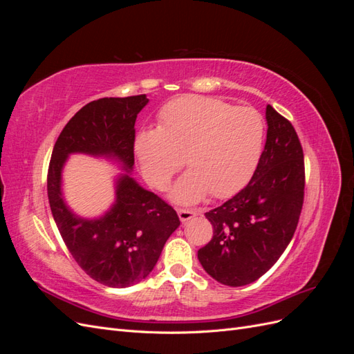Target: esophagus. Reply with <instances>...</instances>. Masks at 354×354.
I'll use <instances>...</instances> for the list:
<instances>
[{
	"instance_id": "1",
	"label": "esophagus",
	"mask_w": 354,
	"mask_h": 354,
	"mask_svg": "<svg viewBox=\"0 0 354 354\" xmlns=\"http://www.w3.org/2000/svg\"><path fill=\"white\" fill-rule=\"evenodd\" d=\"M178 212V217H180V221L181 223H186L189 221L190 218H194L195 216H198V214L202 212V209H192V208H178L177 209Z\"/></svg>"
}]
</instances>
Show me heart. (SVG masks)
Returning a JSON list of instances; mask_svg holds the SVG:
<instances>
[{
  "label": "heart",
  "instance_id": "b5f03b06",
  "mask_svg": "<svg viewBox=\"0 0 354 354\" xmlns=\"http://www.w3.org/2000/svg\"><path fill=\"white\" fill-rule=\"evenodd\" d=\"M264 121L252 108L203 95H185L165 104L158 130L142 131L134 151L145 178L164 190L181 167L189 173L173 189V199L198 202L211 194L230 198L248 183L259 164Z\"/></svg>",
  "mask_w": 354,
  "mask_h": 354
}]
</instances>
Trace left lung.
I'll use <instances>...</instances> for the list:
<instances>
[{"label": "left lung", "instance_id": "8db88e82", "mask_svg": "<svg viewBox=\"0 0 354 354\" xmlns=\"http://www.w3.org/2000/svg\"><path fill=\"white\" fill-rule=\"evenodd\" d=\"M266 120L264 151L250 183L205 212L214 234L198 259L223 285H248L269 270L291 242L303 209L304 153L295 128L270 104Z\"/></svg>", "mask_w": 354, "mask_h": 354}]
</instances>
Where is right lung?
Listing matches in <instances>:
<instances>
[{
    "label": "right lung",
    "mask_w": 354,
    "mask_h": 354,
    "mask_svg": "<svg viewBox=\"0 0 354 354\" xmlns=\"http://www.w3.org/2000/svg\"><path fill=\"white\" fill-rule=\"evenodd\" d=\"M146 94L90 102L63 128L47 174L53 218L69 252L94 281L127 288L153 270L167 239L178 226L176 209L128 174L118 178L116 201L97 220H85L63 202L62 168L69 153L115 156L125 169L134 165L136 118L147 104Z\"/></svg>",
    "instance_id": "1"
}]
</instances>
